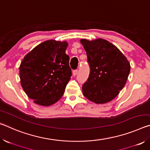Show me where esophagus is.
<instances>
[{
    "label": "esophagus",
    "mask_w": 150,
    "mask_h": 150,
    "mask_svg": "<svg viewBox=\"0 0 150 150\" xmlns=\"http://www.w3.org/2000/svg\"><path fill=\"white\" fill-rule=\"evenodd\" d=\"M77 73H78V70H73V76L77 75Z\"/></svg>",
    "instance_id": "esophagus-1"
}]
</instances>
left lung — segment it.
Segmentation results:
<instances>
[{
	"label": "left lung",
	"mask_w": 150,
	"mask_h": 150,
	"mask_svg": "<svg viewBox=\"0 0 150 150\" xmlns=\"http://www.w3.org/2000/svg\"><path fill=\"white\" fill-rule=\"evenodd\" d=\"M90 67L83 85L86 98L96 104L111 101L124 88L130 71V63L115 45L104 39H81Z\"/></svg>",
	"instance_id": "8db88e82"
}]
</instances>
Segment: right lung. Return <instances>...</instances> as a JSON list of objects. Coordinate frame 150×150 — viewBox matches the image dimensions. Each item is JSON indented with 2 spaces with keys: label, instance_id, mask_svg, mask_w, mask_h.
Listing matches in <instances>:
<instances>
[{
  "label": "right lung",
  "instance_id": "add662e5",
  "mask_svg": "<svg viewBox=\"0 0 150 150\" xmlns=\"http://www.w3.org/2000/svg\"><path fill=\"white\" fill-rule=\"evenodd\" d=\"M67 42L45 41L30 52L20 65V83L38 105L47 106L63 96L71 76Z\"/></svg>",
  "mask_w": 150,
  "mask_h": 150
}]
</instances>
